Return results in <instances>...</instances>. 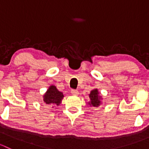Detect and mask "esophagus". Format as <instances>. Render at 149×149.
I'll return each mask as SVG.
<instances>
[{"label":"esophagus","mask_w":149,"mask_h":149,"mask_svg":"<svg viewBox=\"0 0 149 149\" xmlns=\"http://www.w3.org/2000/svg\"><path fill=\"white\" fill-rule=\"evenodd\" d=\"M71 94H73V95H78L79 94V91L78 90H76V89H72L71 90Z\"/></svg>","instance_id":"obj_1"}]
</instances>
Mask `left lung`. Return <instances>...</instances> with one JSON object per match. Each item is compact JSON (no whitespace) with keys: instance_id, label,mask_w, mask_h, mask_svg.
Returning <instances> with one entry per match:
<instances>
[{"instance_id":"1","label":"left lung","mask_w":149,"mask_h":149,"mask_svg":"<svg viewBox=\"0 0 149 149\" xmlns=\"http://www.w3.org/2000/svg\"><path fill=\"white\" fill-rule=\"evenodd\" d=\"M89 98L90 102H88V104L91 106L97 107L101 104V101H100L101 97L100 96V94H99V91L97 90V88H95V89H93L92 91H91V92L89 94Z\"/></svg>"}]
</instances>
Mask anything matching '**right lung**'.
<instances>
[{"mask_svg":"<svg viewBox=\"0 0 149 149\" xmlns=\"http://www.w3.org/2000/svg\"><path fill=\"white\" fill-rule=\"evenodd\" d=\"M63 94L57 89L55 86H50L43 97V100L46 104L60 105L63 99Z\"/></svg>","mask_w":149,"mask_h":149,"instance_id":"right-lung-1","label":"right lung"}]
</instances>
